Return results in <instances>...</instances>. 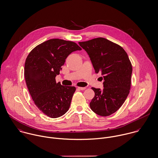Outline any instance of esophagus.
Masks as SVG:
<instances>
[{
  "mask_svg": "<svg viewBox=\"0 0 158 158\" xmlns=\"http://www.w3.org/2000/svg\"><path fill=\"white\" fill-rule=\"evenodd\" d=\"M79 90H84L86 88L85 87H77Z\"/></svg>",
  "mask_w": 158,
  "mask_h": 158,
  "instance_id": "1",
  "label": "esophagus"
}]
</instances>
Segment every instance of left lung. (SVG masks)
Returning <instances> with one entry per match:
<instances>
[{
    "mask_svg": "<svg viewBox=\"0 0 158 158\" xmlns=\"http://www.w3.org/2000/svg\"><path fill=\"white\" fill-rule=\"evenodd\" d=\"M79 44L88 54L96 73H101L103 89H92L95 96L90 103L98 115L109 116L125 101L131 88L132 68L127 54L120 46L104 38H96Z\"/></svg>",
    "mask_w": 158,
    "mask_h": 158,
    "instance_id": "left-lung-1",
    "label": "left lung"
}]
</instances>
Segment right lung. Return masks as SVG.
Segmentation results:
<instances>
[{
	"label": "right lung",
	"mask_w": 158,
	"mask_h": 158,
	"mask_svg": "<svg viewBox=\"0 0 158 158\" xmlns=\"http://www.w3.org/2000/svg\"><path fill=\"white\" fill-rule=\"evenodd\" d=\"M82 49L74 42L51 39L36 46L28 55L24 76L36 107L51 118L62 116L69 109L76 87L56 83L67 57Z\"/></svg>",
	"instance_id": "obj_1"
}]
</instances>
